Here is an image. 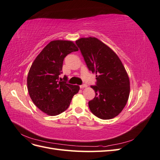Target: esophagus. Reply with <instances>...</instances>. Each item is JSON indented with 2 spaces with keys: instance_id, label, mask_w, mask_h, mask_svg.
Wrapping results in <instances>:
<instances>
[{
  "instance_id": "esophagus-1",
  "label": "esophagus",
  "mask_w": 160,
  "mask_h": 160,
  "mask_svg": "<svg viewBox=\"0 0 160 160\" xmlns=\"http://www.w3.org/2000/svg\"><path fill=\"white\" fill-rule=\"evenodd\" d=\"M79 87H80V88H81V89H83V88H86V87H87V85H86V84H83V85H79Z\"/></svg>"
}]
</instances>
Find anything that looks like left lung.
Masks as SVG:
<instances>
[{
  "label": "left lung",
  "instance_id": "obj_1",
  "mask_svg": "<svg viewBox=\"0 0 160 160\" xmlns=\"http://www.w3.org/2000/svg\"><path fill=\"white\" fill-rule=\"evenodd\" d=\"M75 43L88 68L96 75L95 85L91 86L95 92L88 103L91 111L102 119L116 117L126 105L130 91L129 77L122 61L97 38H81Z\"/></svg>",
  "mask_w": 160,
  "mask_h": 160
}]
</instances>
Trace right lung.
Instances as JSON below:
<instances>
[{"instance_id":"obj_1","label":"right lung","mask_w":160,"mask_h":160,"mask_svg":"<svg viewBox=\"0 0 160 160\" xmlns=\"http://www.w3.org/2000/svg\"><path fill=\"white\" fill-rule=\"evenodd\" d=\"M69 41H52L38 54L32 62L27 77L28 91L37 107L51 116L65 111L79 87L67 83V77L61 78L65 57L77 51Z\"/></svg>"}]
</instances>
